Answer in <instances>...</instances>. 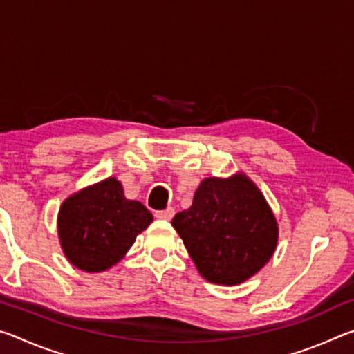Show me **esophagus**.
Instances as JSON below:
<instances>
[{
	"label": "esophagus",
	"instance_id": "34e87169",
	"mask_svg": "<svg viewBox=\"0 0 354 354\" xmlns=\"http://www.w3.org/2000/svg\"><path fill=\"white\" fill-rule=\"evenodd\" d=\"M154 215H156V218L170 221V220L173 218V215H175V209H173V207H167L165 211H159V212H156Z\"/></svg>",
	"mask_w": 354,
	"mask_h": 354
}]
</instances>
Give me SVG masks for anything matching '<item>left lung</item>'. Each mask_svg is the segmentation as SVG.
<instances>
[{
  "instance_id": "8db88e82",
  "label": "left lung",
  "mask_w": 354,
  "mask_h": 354,
  "mask_svg": "<svg viewBox=\"0 0 354 354\" xmlns=\"http://www.w3.org/2000/svg\"><path fill=\"white\" fill-rule=\"evenodd\" d=\"M196 270L209 283L237 286L270 261L279 227L259 187L237 171L206 178L187 211L171 220Z\"/></svg>"
}]
</instances>
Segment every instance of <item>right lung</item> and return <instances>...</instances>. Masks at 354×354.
Here are the masks:
<instances>
[{"instance_id":"obj_1","label":"right lung","mask_w":354,"mask_h":354,"mask_svg":"<svg viewBox=\"0 0 354 354\" xmlns=\"http://www.w3.org/2000/svg\"><path fill=\"white\" fill-rule=\"evenodd\" d=\"M151 221V212L140 201L128 200L122 183L109 176L64 200L57 234L71 266L100 273L117 266Z\"/></svg>"}]
</instances>
